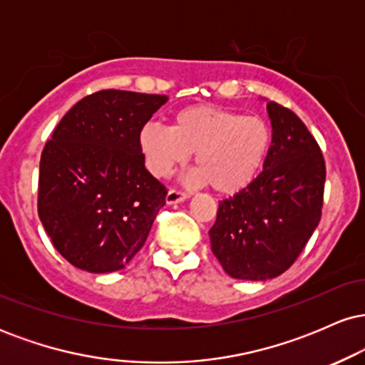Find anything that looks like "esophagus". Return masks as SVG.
<instances>
[{
    "instance_id": "1",
    "label": "esophagus",
    "mask_w": 365,
    "mask_h": 365,
    "mask_svg": "<svg viewBox=\"0 0 365 365\" xmlns=\"http://www.w3.org/2000/svg\"><path fill=\"white\" fill-rule=\"evenodd\" d=\"M190 194H187V192H182V190H175V188H170L168 194H166V204H178V202H183V200L188 199Z\"/></svg>"
}]
</instances>
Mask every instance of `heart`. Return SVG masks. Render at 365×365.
Wrapping results in <instances>:
<instances>
[{
    "label": "heart",
    "instance_id": "b5f03b06",
    "mask_svg": "<svg viewBox=\"0 0 365 365\" xmlns=\"http://www.w3.org/2000/svg\"><path fill=\"white\" fill-rule=\"evenodd\" d=\"M269 125L212 104H192L173 115L171 127L149 123L139 144L156 177H168L194 154L195 182H209L220 194H237L254 182L271 149Z\"/></svg>",
    "mask_w": 365,
    "mask_h": 365
}]
</instances>
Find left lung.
<instances>
[{
	"label": "left lung",
	"mask_w": 365,
	"mask_h": 365,
	"mask_svg": "<svg viewBox=\"0 0 365 365\" xmlns=\"http://www.w3.org/2000/svg\"><path fill=\"white\" fill-rule=\"evenodd\" d=\"M273 128L264 170L217 207L209 230L212 254L235 279L264 282L295 262L319 225L326 166L304 121L267 103Z\"/></svg>",
	"instance_id": "1"
}]
</instances>
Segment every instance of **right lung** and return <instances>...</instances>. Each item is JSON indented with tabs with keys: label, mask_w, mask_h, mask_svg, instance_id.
<instances>
[{
	"label": "right lung",
	"mask_w": 365,
	"mask_h": 365,
	"mask_svg": "<svg viewBox=\"0 0 365 365\" xmlns=\"http://www.w3.org/2000/svg\"><path fill=\"white\" fill-rule=\"evenodd\" d=\"M166 101L159 94L94 92L46 142L37 211L54 249L78 269H123L165 206L168 192L145 170L139 133Z\"/></svg>",
	"instance_id": "obj_1"
}]
</instances>
